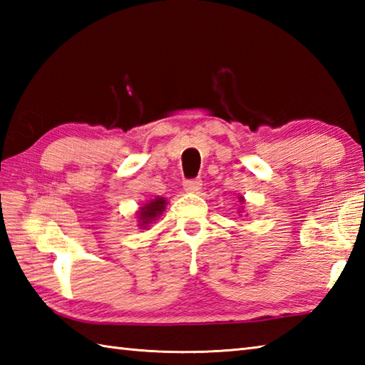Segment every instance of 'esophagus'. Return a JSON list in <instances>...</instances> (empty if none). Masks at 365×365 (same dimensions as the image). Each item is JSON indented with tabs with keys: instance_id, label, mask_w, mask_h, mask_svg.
I'll return each mask as SVG.
<instances>
[{
	"instance_id": "obj_1",
	"label": "esophagus",
	"mask_w": 365,
	"mask_h": 365,
	"mask_svg": "<svg viewBox=\"0 0 365 365\" xmlns=\"http://www.w3.org/2000/svg\"><path fill=\"white\" fill-rule=\"evenodd\" d=\"M202 188V182L200 180H187L183 182V190L187 192H199Z\"/></svg>"
}]
</instances>
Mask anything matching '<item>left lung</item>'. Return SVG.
Returning a JSON list of instances; mask_svg holds the SVG:
<instances>
[{
    "label": "left lung",
    "mask_w": 365,
    "mask_h": 365,
    "mask_svg": "<svg viewBox=\"0 0 365 365\" xmlns=\"http://www.w3.org/2000/svg\"><path fill=\"white\" fill-rule=\"evenodd\" d=\"M238 199H240V202H243V200H245V199H243V196H240ZM238 213H242V212H238Z\"/></svg>",
    "instance_id": "left-lung-1"
}]
</instances>
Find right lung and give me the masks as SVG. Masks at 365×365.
Listing matches in <instances>:
<instances>
[{"label": "right lung", "mask_w": 365, "mask_h": 365, "mask_svg": "<svg viewBox=\"0 0 365 365\" xmlns=\"http://www.w3.org/2000/svg\"><path fill=\"white\" fill-rule=\"evenodd\" d=\"M168 205V200L161 196H157L155 199L145 202L143 207H139L136 220H138V227L139 229H147L153 221H157L161 213L165 212Z\"/></svg>", "instance_id": "right-lung-1"}]
</instances>
